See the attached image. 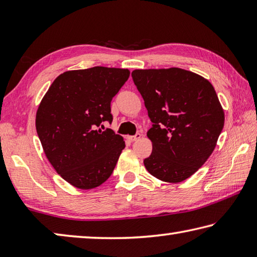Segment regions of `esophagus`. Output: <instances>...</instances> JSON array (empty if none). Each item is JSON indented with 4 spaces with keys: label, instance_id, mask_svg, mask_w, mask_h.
<instances>
[{
    "label": "esophagus",
    "instance_id": "obj_1",
    "mask_svg": "<svg viewBox=\"0 0 257 257\" xmlns=\"http://www.w3.org/2000/svg\"><path fill=\"white\" fill-rule=\"evenodd\" d=\"M141 137H142L141 134H136V135H135V136H128L127 138L129 139L130 142H135V141H137V139H139Z\"/></svg>",
    "mask_w": 257,
    "mask_h": 257
}]
</instances>
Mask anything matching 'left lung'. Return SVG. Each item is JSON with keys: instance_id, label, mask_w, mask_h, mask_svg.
Wrapping results in <instances>:
<instances>
[{"instance_id": "obj_1", "label": "left lung", "mask_w": 257, "mask_h": 257, "mask_svg": "<svg viewBox=\"0 0 257 257\" xmlns=\"http://www.w3.org/2000/svg\"><path fill=\"white\" fill-rule=\"evenodd\" d=\"M133 80L153 124L147 132L153 151L146 170L165 182L194 175L214 151L224 112L205 78L180 68L134 70Z\"/></svg>"}]
</instances>
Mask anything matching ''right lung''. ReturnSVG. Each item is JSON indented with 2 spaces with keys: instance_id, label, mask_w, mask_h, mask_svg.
<instances>
[{
  "instance_id": "right-lung-1",
  "label": "right lung",
  "mask_w": 257,
  "mask_h": 257,
  "mask_svg": "<svg viewBox=\"0 0 257 257\" xmlns=\"http://www.w3.org/2000/svg\"><path fill=\"white\" fill-rule=\"evenodd\" d=\"M128 69L94 67L66 71L52 82L36 113V130L55 171L79 189H92L114 170L123 138L112 129L111 101L128 80Z\"/></svg>"
}]
</instances>
